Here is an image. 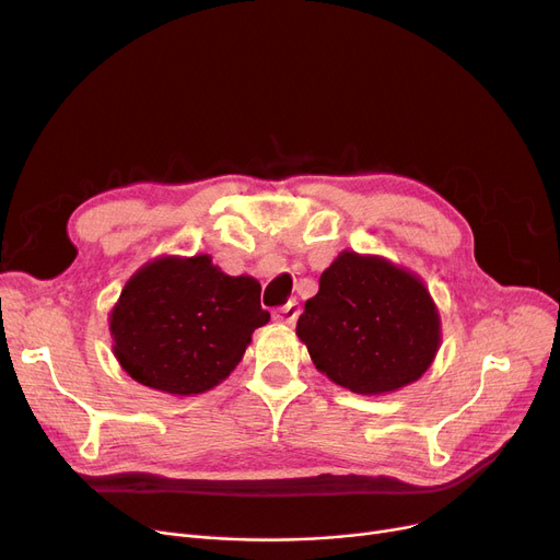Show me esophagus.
Wrapping results in <instances>:
<instances>
[{
  "label": "esophagus",
  "instance_id": "obj_1",
  "mask_svg": "<svg viewBox=\"0 0 560 560\" xmlns=\"http://www.w3.org/2000/svg\"><path fill=\"white\" fill-rule=\"evenodd\" d=\"M272 317H275L277 322H283V325H295V319L300 317V304H298L295 300H290L288 304L275 308Z\"/></svg>",
  "mask_w": 560,
  "mask_h": 560
}]
</instances>
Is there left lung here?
Wrapping results in <instances>:
<instances>
[{
	"label": "left lung",
	"mask_w": 560,
	"mask_h": 560,
	"mask_svg": "<svg viewBox=\"0 0 560 560\" xmlns=\"http://www.w3.org/2000/svg\"><path fill=\"white\" fill-rule=\"evenodd\" d=\"M298 336L319 372L359 395L420 378L440 345V319L420 279L376 256L342 252L304 304Z\"/></svg>",
	"instance_id": "left-lung-1"
}]
</instances>
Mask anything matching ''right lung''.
I'll return each instance as SVG.
<instances>
[{"instance_id":"add662e5","label":"right lung","mask_w":560,"mask_h":560,"mask_svg":"<svg viewBox=\"0 0 560 560\" xmlns=\"http://www.w3.org/2000/svg\"><path fill=\"white\" fill-rule=\"evenodd\" d=\"M260 283L229 277L211 256L159 258L138 270L110 313L113 349L138 384L170 395L218 386L268 325Z\"/></svg>"}]
</instances>
